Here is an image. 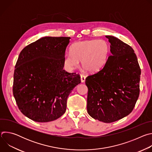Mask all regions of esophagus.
<instances>
[{"label":"esophagus","instance_id":"34e87169","mask_svg":"<svg viewBox=\"0 0 152 152\" xmlns=\"http://www.w3.org/2000/svg\"><path fill=\"white\" fill-rule=\"evenodd\" d=\"M85 79H86V76L85 75H80V80L82 83L85 81Z\"/></svg>","mask_w":152,"mask_h":152}]
</instances>
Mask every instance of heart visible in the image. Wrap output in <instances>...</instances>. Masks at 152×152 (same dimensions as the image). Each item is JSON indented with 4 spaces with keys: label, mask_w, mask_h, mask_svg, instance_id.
<instances>
[{
    "label": "heart",
    "mask_w": 152,
    "mask_h": 152,
    "mask_svg": "<svg viewBox=\"0 0 152 152\" xmlns=\"http://www.w3.org/2000/svg\"><path fill=\"white\" fill-rule=\"evenodd\" d=\"M70 52L63 58L64 67L67 71L73 72L80 60L85 69L96 73L106 64L110 54V46L104 39L84 40L75 42Z\"/></svg>",
    "instance_id": "1"
}]
</instances>
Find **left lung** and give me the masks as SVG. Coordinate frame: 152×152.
I'll return each instance as SVG.
<instances>
[{"label": "left lung", "mask_w": 152, "mask_h": 152, "mask_svg": "<svg viewBox=\"0 0 152 152\" xmlns=\"http://www.w3.org/2000/svg\"><path fill=\"white\" fill-rule=\"evenodd\" d=\"M106 37L111 55L97 73L86 78L87 112L93 118L112 123L127 116L140 94L141 69L133 49L118 38Z\"/></svg>", "instance_id": "left-lung-1"}]
</instances>
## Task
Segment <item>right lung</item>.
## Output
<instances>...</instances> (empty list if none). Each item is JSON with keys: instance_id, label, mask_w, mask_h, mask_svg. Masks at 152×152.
Returning a JSON list of instances; mask_svg holds the SVG:
<instances>
[{"instance_id": "right-lung-1", "label": "right lung", "mask_w": 152, "mask_h": 152, "mask_svg": "<svg viewBox=\"0 0 152 152\" xmlns=\"http://www.w3.org/2000/svg\"><path fill=\"white\" fill-rule=\"evenodd\" d=\"M70 37H42L21 51L15 66L13 95L20 111L37 122H49L66 111L67 98L80 77L63 70Z\"/></svg>"}]
</instances>
